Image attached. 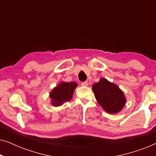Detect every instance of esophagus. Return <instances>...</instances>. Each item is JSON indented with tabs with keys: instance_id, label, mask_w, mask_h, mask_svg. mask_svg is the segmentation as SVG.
I'll return each instance as SVG.
<instances>
[{
	"instance_id": "34e87169",
	"label": "esophagus",
	"mask_w": 156,
	"mask_h": 156,
	"mask_svg": "<svg viewBox=\"0 0 156 156\" xmlns=\"http://www.w3.org/2000/svg\"><path fill=\"white\" fill-rule=\"evenodd\" d=\"M81 85H82V87H87L88 86V82H83L81 83Z\"/></svg>"
}]
</instances>
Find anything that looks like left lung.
<instances>
[{"instance_id": "obj_1", "label": "left lung", "mask_w": 156, "mask_h": 156, "mask_svg": "<svg viewBox=\"0 0 156 156\" xmlns=\"http://www.w3.org/2000/svg\"><path fill=\"white\" fill-rule=\"evenodd\" d=\"M95 98L104 111L109 114H116L122 109L126 104L123 91L115 84L101 78L92 86Z\"/></svg>"}]
</instances>
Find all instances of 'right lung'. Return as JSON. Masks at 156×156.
<instances>
[{
    "label": "right lung",
    "mask_w": 156,
    "mask_h": 156,
    "mask_svg": "<svg viewBox=\"0 0 156 156\" xmlns=\"http://www.w3.org/2000/svg\"><path fill=\"white\" fill-rule=\"evenodd\" d=\"M77 86L76 82H61L60 84L52 89L50 97L52 99L53 106H60L66 101L72 99L74 91Z\"/></svg>",
    "instance_id": "right-lung-1"
}]
</instances>
